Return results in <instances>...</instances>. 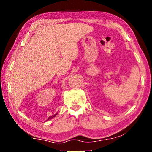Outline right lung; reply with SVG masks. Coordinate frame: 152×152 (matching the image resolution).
Wrapping results in <instances>:
<instances>
[{
  "label": "right lung",
  "mask_w": 152,
  "mask_h": 152,
  "mask_svg": "<svg viewBox=\"0 0 152 152\" xmlns=\"http://www.w3.org/2000/svg\"><path fill=\"white\" fill-rule=\"evenodd\" d=\"M56 115H57V113H56V114H55V115H54L50 116V117H49L48 118V120H50V119H52V118H53L54 117H55V116H56Z\"/></svg>",
  "instance_id": "obj_1"
}]
</instances>
